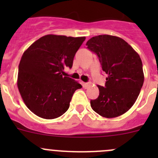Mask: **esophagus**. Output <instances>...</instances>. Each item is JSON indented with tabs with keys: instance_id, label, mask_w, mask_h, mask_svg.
<instances>
[{
	"instance_id": "34e87169",
	"label": "esophagus",
	"mask_w": 158,
	"mask_h": 158,
	"mask_svg": "<svg viewBox=\"0 0 158 158\" xmlns=\"http://www.w3.org/2000/svg\"><path fill=\"white\" fill-rule=\"evenodd\" d=\"M91 85L90 82H83V87L84 88H87V87Z\"/></svg>"
}]
</instances>
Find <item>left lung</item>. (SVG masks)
<instances>
[{
	"instance_id": "left-lung-1",
	"label": "left lung",
	"mask_w": 158,
	"mask_h": 158,
	"mask_svg": "<svg viewBox=\"0 0 158 158\" xmlns=\"http://www.w3.org/2000/svg\"><path fill=\"white\" fill-rule=\"evenodd\" d=\"M86 46L98 56L108 76L105 87L98 85L99 95L91 100V107L108 118L122 115L135 104L144 83L140 56L126 41L111 35L92 37Z\"/></svg>"
}]
</instances>
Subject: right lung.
Instances as JSON below:
<instances>
[{
    "label": "right lung",
    "mask_w": 158,
    "mask_h": 158,
    "mask_svg": "<svg viewBox=\"0 0 158 158\" xmlns=\"http://www.w3.org/2000/svg\"><path fill=\"white\" fill-rule=\"evenodd\" d=\"M85 40V36L46 35L23 52L18 67L17 87L33 114L53 119L69 109L73 93L82 85L64 76L63 70L72 68L75 54Z\"/></svg>",
    "instance_id": "add662e5"
}]
</instances>
